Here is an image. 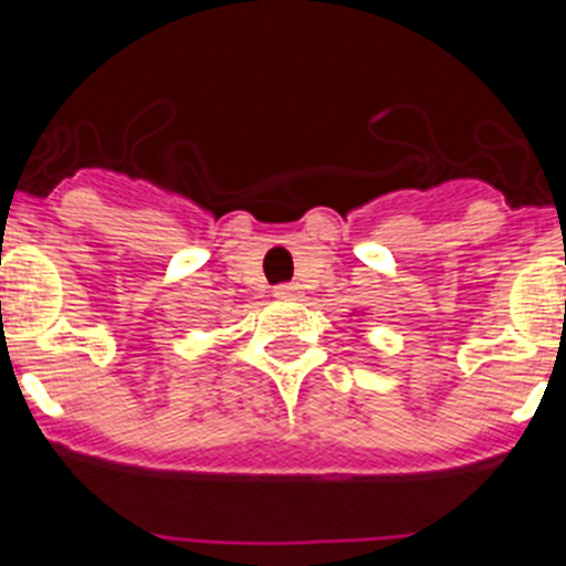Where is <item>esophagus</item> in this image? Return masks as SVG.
<instances>
[{
	"instance_id": "esophagus-1",
	"label": "esophagus",
	"mask_w": 566,
	"mask_h": 566,
	"mask_svg": "<svg viewBox=\"0 0 566 566\" xmlns=\"http://www.w3.org/2000/svg\"><path fill=\"white\" fill-rule=\"evenodd\" d=\"M274 294H277V297H294V294H297V286H294V283H283V286L274 289Z\"/></svg>"
}]
</instances>
